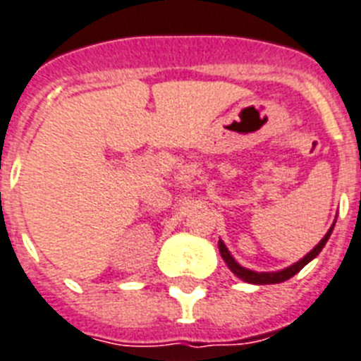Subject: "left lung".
I'll use <instances>...</instances> for the list:
<instances>
[{"label": "left lung", "instance_id": "obj_1", "mask_svg": "<svg viewBox=\"0 0 361 361\" xmlns=\"http://www.w3.org/2000/svg\"><path fill=\"white\" fill-rule=\"evenodd\" d=\"M334 230V224L332 228L326 231V235L321 239V243H319L317 247L313 248L310 254H306V256L300 259V262H297L295 265L287 267V269H283V271H278V272H254V271H248V269H245V267H241L239 263L233 259V257L230 256V252H228L226 245L222 241H219V250H221V256L222 259L226 262V265L230 267L231 272L235 274V276H239L243 280V282H248V283H256V286H265V283H280V282H286V280H289V278H293L297 272H300L304 269V267L307 265V263L312 262L313 257L319 256V252L323 250V247L326 245L328 237H330V233H332Z\"/></svg>", "mask_w": 361, "mask_h": 361}]
</instances>
